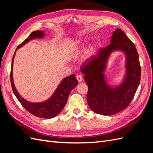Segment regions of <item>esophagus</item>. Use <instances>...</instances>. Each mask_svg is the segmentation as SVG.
Masks as SVG:
<instances>
[{"label": "esophagus", "instance_id": "obj_1", "mask_svg": "<svg viewBox=\"0 0 153 153\" xmlns=\"http://www.w3.org/2000/svg\"><path fill=\"white\" fill-rule=\"evenodd\" d=\"M76 79H77L78 82H82V80H83V78H82V76L81 75H78L76 76Z\"/></svg>", "mask_w": 153, "mask_h": 153}]
</instances>
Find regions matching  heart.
I'll return each mask as SVG.
<instances>
[{
	"mask_svg": "<svg viewBox=\"0 0 153 153\" xmlns=\"http://www.w3.org/2000/svg\"><path fill=\"white\" fill-rule=\"evenodd\" d=\"M83 45L82 41L78 39V40H74L71 42L69 43L68 45V52H72L73 50H75L78 48ZM96 54V47L94 45H92L89 47H88L84 51V53L83 54L82 56V61L84 62H89V61L95 57Z\"/></svg>",
	"mask_w": 153,
	"mask_h": 153,
	"instance_id": "1",
	"label": "heart"
}]
</instances>
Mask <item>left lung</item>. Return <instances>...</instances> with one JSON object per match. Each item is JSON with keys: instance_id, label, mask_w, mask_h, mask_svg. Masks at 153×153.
<instances>
[{"instance_id": "left-lung-1", "label": "left lung", "mask_w": 153, "mask_h": 153, "mask_svg": "<svg viewBox=\"0 0 153 153\" xmlns=\"http://www.w3.org/2000/svg\"><path fill=\"white\" fill-rule=\"evenodd\" d=\"M116 51L125 54L126 70L122 82L112 86L105 79L104 71L111 54ZM81 71L89 89L88 105L95 113L103 115H114L128 106L140 81L141 68L135 46L119 29L113 32L110 44L83 64Z\"/></svg>"}]
</instances>
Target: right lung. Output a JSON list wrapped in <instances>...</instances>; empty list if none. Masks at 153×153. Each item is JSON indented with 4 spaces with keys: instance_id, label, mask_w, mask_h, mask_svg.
I'll use <instances>...</instances> for the list:
<instances>
[{
    "instance_id": "right-lung-1",
    "label": "right lung",
    "mask_w": 153,
    "mask_h": 153,
    "mask_svg": "<svg viewBox=\"0 0 153 153\" xmlns=\"http://www.w3.org/2000/svg\"><path fill=\"white\" fill-rule=\"evenodd\" d=\"M45 36V32L43 30H36L29 35L24 42L18 45L16 51L20 47L29 43L30 41L35 39H42ZM16 51L14 53L12 59L11 69V83L13 91L18 100L20 101L22 105L24 106L26 110L28 111L31 114L35 115L36 117L44 118V119H52L57 115L65 106L68 96L71 90L75 87L78 84V81L75 78V75H69L65 77L62 80L61 83L57 86L53 94L50 98L42 102H30V101L24 99L22 96L18 93L16 89V87L14 84L13 76V61L15 58Z\"/></svg>"
}]
</instances>
